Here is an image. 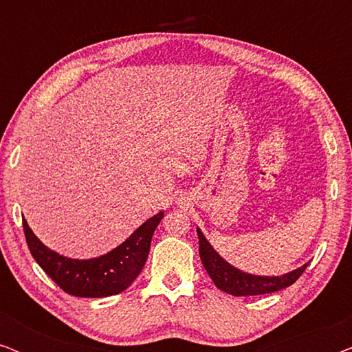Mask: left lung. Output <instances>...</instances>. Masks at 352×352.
I'll list each match as a JSON object with an SVG mask.
<instances>
[{
	"mask_svg": "<svg viewBox=\"0 0 352 352\" xmlns=\"http://www.w3.org/2000/svg\"><path fill=\"white\" fill-rule=\"evenodd\" d=\"M197 234H199L201 264H204L211 280L214 282V285L232 296L266 295V293H274L290 287L298 280V277L305 272L307 264H302L301 267L283 274V276H254V274L240 271V269L234 267L232 264L226 261L213 248V245L206 240L199 228H197Z\"/></svg>",
	"mask_w": 352,
	"mask_h": 352,
	"instance_id": "obj_1",
	"label": "left lung"
}]
</instances>
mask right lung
Segmentation results:
<instances>
[{
	"label": "right lung",
	"instance_id": "add662e5",
	"mask_svg": "<svg viewBox=\"0 0 352 352\" xmlns=\"http://www.w3.org/2000/svg\"><path fill=\"white\" fill-rule=\"evenodd\" d=\"M163 218V211L142 223L117 248L98 258L74 259L47 248L23 221L27 245L40 267L69 295L80 298L112 296L131 285L142 271L151 250L152 235Z\"/></svg>",
	"mask_w": 352,
	"mask_h": 352
}]
</instances>
